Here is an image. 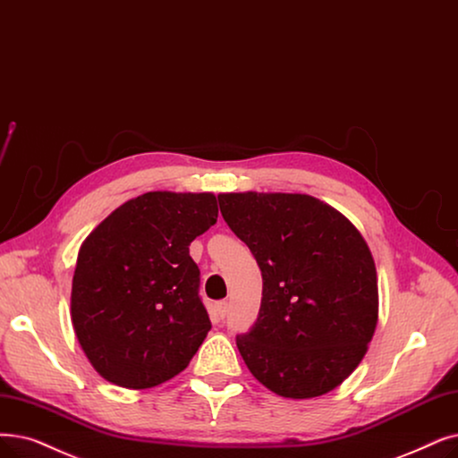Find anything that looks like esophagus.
I'll list each match as a JSON object with an SVG mask.
<instances>
[{
    "label": "esophagus",
    "mask_w": 458,
    "mask_h": 458,
    "mask_svg": "<svg viewBox=\"0 0 458 458\" xmlns=\"http://www.w3.org/2000/svg\"><path fill=\"white\" fill-rule=\"evenodd\" d=\"M216 314L221 318H225L228 314V301H218L216 303Z\"/></svg>",
    "instance_id": "1"
}]
</instances>
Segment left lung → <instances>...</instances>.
<instances>
[{"mask_svg":"<svg viewBox=\"0 0 458 458\" xmlns=\"http://www.w3.org/2000/svg\"><path fill=\"white\" fill-rule=\"evenodd\" d=\"M232 232L262 271V305L237 348L258 382L314 399L361 363L377 324V275L361 232L309 194L221 192Z\"/></svg>","mask_w":458,"mask_h":458,"instance_id":"left-lung-1","label":"left lung"}]
</instances>
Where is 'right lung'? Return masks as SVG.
I'll return each mask as SVG.
<instances>
[{"label":"right lung","mask_w":458,"mask_h":458,"mask_svg":"<svg viewBox=\"0 0 458 458\" xmlns=\"http://www.w3.org/2000/svg\"><path fill=\"white\" fill-rule=\"evenodd\" d=\"M216 216L213 192L151 191L114 209L82 242L71 322L106 382L148 389L187 369L211 329L189 245Z\"/></svg>","instance_id":"right-lung-1"}]
</instances>
